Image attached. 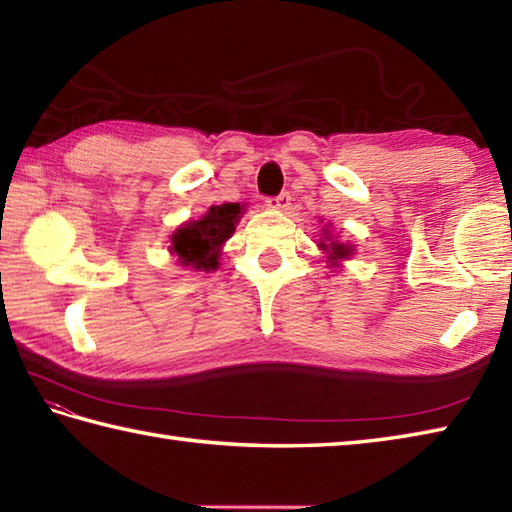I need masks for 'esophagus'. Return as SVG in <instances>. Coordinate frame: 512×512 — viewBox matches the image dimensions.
<instances>
[{
  "instance_id": "esophagus-1",
  "label": "esophagus",
  "mask_w": 512,
  "mask_h": 512,
  "mask_svg": "<svg viewBox=\"0 0 512 512\" xmlns=\"http://www.w3.org/2000/svg\"><path fill=\"white\" fill-rule=\"evenodd\" d=\"M266 206L275 208V210H286L290 206V193L288 190H284V193H279L277 197H268Z\"/></svg>"
}]
</instances>
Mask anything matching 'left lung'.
Wrapping results in <instances>:
<instances>
[{"instance_id":"obj_1","label":"left lung","mask_w":512,"mask_h":512,"mask_svg":"<svg viewBox=\"0 0 512 512\" xmlns=\"http://www.w3.org/2000/svg\"><path fill=\"white\" fill-rule=\"evenodd\" d=\"M326 242H330V244H319V246H322L324 250H328V253H330V259H342V257H348L350 255V250H353V248H350V246H344V244H337V242H333V239H330V237H326Z\"/></svg>"}]
</instances>
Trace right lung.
<instances>
[{
    "mask_svg": "<svg viewBox=\"0 0 512 512\" xmlns=\"http://www.w3.org/2000/svg\"><path fill=\"white\" fill-rule=\"evenodd\" d=\"M242 215L239 204L210 206L199 222H188L173 235L170 250L179 257V264L193 266L197 270L217 268L219 246L235 233V224Z\"/></svg>",
    "mask_w": 512,
    "mask_h": 512,
    "instance_id": "1",
    "label": "right lung"
}]
</instances>
